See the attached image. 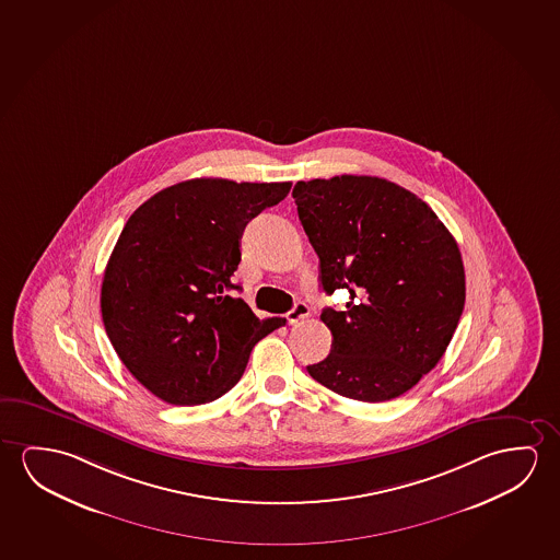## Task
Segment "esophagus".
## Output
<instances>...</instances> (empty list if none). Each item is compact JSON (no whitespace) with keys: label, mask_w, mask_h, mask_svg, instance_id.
I'll return each instance as SVG.
<instances>
[{"label":"esophagus","mask_w":560,"mask_h":560,"mask_svg":"<svg viewBox=\"0 0 560 560\" xmlns=\"http://www.w3.org/2000/svg\"><path fill=\"white\" fill-rule=\"evenodd\" d=\"M308 314H311L308 304H306V302H296L293 306V311L287 312V319H289V324H299L302 319L308 318Z\"/></svg>","instance_id":"esophagus-1"}]
</instances>
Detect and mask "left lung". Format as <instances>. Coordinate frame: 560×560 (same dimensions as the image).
Here are the masks:
<instances>
[{
  "instance_id": "1",
  "label": "left lung",
  "mask_w": 560,
  "mask_h": 560,
  "mask_svg": "<svg viewBox=\"0 0 560 560\" xmlns=\"http://www.w3.org/2000/svg\"><path fill=\"white\" fill-rule=\"evenodd\" d=\"M293 198L322 289L349 291L345 311L322 312L331 353L306 371L357 401L401 396L439 364L462 318L457 242L421 198L376 176L296 182Z\"/></svg>"
}]
</instances>
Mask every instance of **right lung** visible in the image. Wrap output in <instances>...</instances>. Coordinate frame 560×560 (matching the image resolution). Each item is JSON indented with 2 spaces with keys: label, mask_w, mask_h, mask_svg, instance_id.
Listing matches in <instances>:
<instances>
[{
  "label": "right lung",
  "mask_w": 560,
  "mask_h": 560,
  "mask_svg": "<svg viewBox=\"0 0 560 560\" xmlns=\"http://www.w3.org/2000/svg\"><path fill=\"white\" fill-rule=\"evenodd\" d=\"M291 182L194 178L139 206L104 269V329L139 384L173 405H199L242 378L259 339L284 318L259 319L236 299L244 226L287 198Z\"/></svg>",
  "instance_id": "obj_1"
}]
</instances>
